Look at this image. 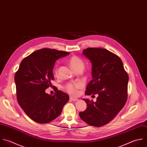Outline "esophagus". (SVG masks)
<instances>
[{
  "label": "esophagus",
  "mask_w": 147,
  "mask_h": 147,
  "mask_svg": "<svg viewBox=\"0 0 147 147\" xmlns=\"http://www.w3.org/2000/svg\"><path fill=\"white\" fill-rule=\"evenodd\" d=\"M69 99H70L71 101H77V100H78V99L75 98H73V97H70Z\"/></svg>",
  "instance_id": "34e87169"
}]
</instances>
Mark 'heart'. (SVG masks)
<instances>
[{
    "label": "heart",
    "instance_id": "heart-1",
    "mask_svg": "<svg viewBox=\"0 0 147 147\" xmlns=\"http://www.w3.org/2000/svg\"><path fill=\"white\" fill-rule=\"evenodd\" d=\"M69 64L71 68L75 71V69L84 67L83 61L81 59L76 56H72L68 60ZM55 74H57V70L55 69ZM82 87V84L80 83H68L64 86V89L70 95L76 96L79 93V90Z\"/></svg>",
    "mask_w": 147,
    "mask_h": 147
}]
</instances>
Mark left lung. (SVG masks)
Masks as SVG:
<instances>
[{
  "mask_svg": "<svg viewBox=\"0 0 147 147\" xmlns=\"http://www.w3.org/2000/svg\"><path fill=\"white\" fill-rule=\"evenodd\" d=\"M83 55L92 63V79L85 94L98 96L95 102L83 99L87 108L79 116L90 126L100 127L113 119L125 105L129 76L121 59L107 49L88 48Z\"/></svg>",
  "mask_w": 147,
  "mask_h": 147,
  "instance_id": "obj_1",
  "label": "left lung"
}]
</instances>
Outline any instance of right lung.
<instances>
[{
  "label": "right lung",
  "instance_id": "1",
  "mask_svg": "<svg viewBox=\"0 0 147 147\" xmlns=\"http://www.w3.org/2000/svg\"><path fill=\"white\" fill-rule=\"evenodd\" d=\"M69 54L49 48L37 50L23 59L15 75L18 102L37 123H49L56 119L69 100V95L60 90L53 95L45 92L54 80L52 70L56 61Z\"/></svg>",
  "mask_w": 147,
  "mask_h": 147
}]
</instances>
